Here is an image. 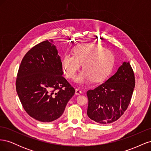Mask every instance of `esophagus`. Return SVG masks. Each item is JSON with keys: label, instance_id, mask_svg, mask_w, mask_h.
<instances>
[{"label": "esophagus", "instance_id": "obj_1", "mask_svg": "<svg viewBox=\"0 0 151 151\" xmlns=\"http://www.w3.org/2000/svg\"><path fill=\"white\" fill-rule=\"evenodd\" d=\"M75 94L76 95H80L82 94V91L79 89H76Z\"/></svg>", "mask_w": 151, "mask_h": 151}]
</instances>
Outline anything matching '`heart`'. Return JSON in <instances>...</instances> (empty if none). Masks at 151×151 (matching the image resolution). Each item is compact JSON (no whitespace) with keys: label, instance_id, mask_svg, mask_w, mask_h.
<instances>
[{"label":"heart","instance_id":"heart-1","mask_svg":"<svg viewBox=\"0 0 151 151\" xmlns=\"http://www.w3.org/2000/svg\"><path fill=\"white\" fill-rule=\"evenodd\" d=\"M114 62L113 53L96 43H83L73 49V55L65 54L62 65L68 79H74L83 64L82 71L76 79L80 85L87 84L92 80L100 82L111 71Z\"/></svg>","mask_w":151,"mask_h":151}]
</instances>
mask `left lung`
<instances>
[{"instance_id":"left-lung-1","label":"left lung","mask_w":151,"mask_h":151,"mask_svg":"<svg viewBox=\"0 0 151 151\" xmlns=\"http://www.w3.org/2000/svg\"><path fill=\"white\" fill-rule=\"evenodd\" d=\"M135 84L130 63L123 62L104 83L87 92L89 118L101 124L117 120L129 106Z\"/></svg>"}]
</instances>
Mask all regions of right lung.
Listing matches in <instances>:
<instances>
[{
    "mask_svg": "<svg viewBox=\"0 0 151 151\" xmlns=\"http://www.w3.org/2000/svg\"><path fill=\"white\" fill-rule=\"evenodd\" d=\"M53 43V40L44 41L27 52L16 83L17 93L25 111L42 122H51L60 118L75 93V89L63 76L61 58Z\"/></svg>",
    "mask_w": 151,
    "mask_h": 151,
    "instance_id": "add662e5",
    "label": "right lung"
}]
</instances>
